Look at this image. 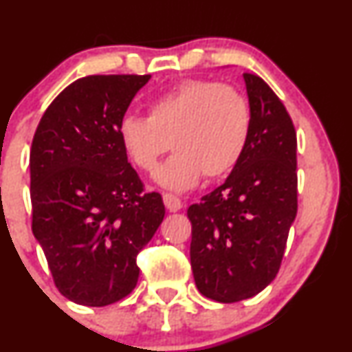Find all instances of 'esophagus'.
I'll use <instances>...</instances> for the list:
<instances>
[{"mask_svg": "<svg viewBox=\"0 0 352 352\" xmlns=\"http://www.w3.org/2000/svg\"><path fill=\"white\" fill-rule=\"evenodd\" d=\"M164 204L168 212H179L182 208V200L172 193H164Z\"/></svg>", "mask_w": 352, "mask_h": 352, "instance_id": "esophagus-1", "label": "esophagus"}]
</instances>
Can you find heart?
Segmentation results:
<instances>
[{
  "mask_svg": "<svg viewBox=\"0 0 352 352\" xmlns=\"http://www.w3.org/2000/svg\"><path fill=\"white\" fill-rule=\"evenodd\" d=\"M250 132L252 112L243 96L207 79L177 84L148 104V119L125 116L119 124L124 152L140 170L152 172L168 147L175 151L155 179L177 192L195 187L201 175L227 177L240 164Z\"/></svg>",
  "mask_w": 352,
  "mask_h": 352,
  "instance_id": "heart-1",
  "label": "heart"
}]
</instances>
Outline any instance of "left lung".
I'll return each instance as SVG.
<instances>
[{
	"label": "left lung",
	"instance_id": "8db88e82",
	"mask_svg": "<svg viewBox=\"0 0 352 352\" xmlns=\"http://www.w3.org/2000/svg\"><path fill=\"white\" fill-rule=\"evenodd\" d=\"M252 132L223 185L190 205V263L199 292L218 302L248 300L280 272L298 212L296 131L260 76L245 72Z\"/></svg>",
	"mask_w": 352,
	"mask_h": 352
}]
</instances>
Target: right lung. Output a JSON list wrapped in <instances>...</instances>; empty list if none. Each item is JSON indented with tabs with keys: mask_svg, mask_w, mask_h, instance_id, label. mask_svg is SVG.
<instances>
[{
	"mask_svg": "<svg viewBox=\"0 0 352 352\" xmlns=\"http://www.w3.org/2000/svg\"><path fill=\"white\" fill-rule=\"evenodd\" d=\"M151 76H86L50 104L30 155L33 233L56 288L102 308L139 280L137 253L162 223L160 193L127 160L119 124Z\"/></svg>",
	"mask_w": 352,
	"mask_h": 352,
	"instance_id": "1",
	"label": "right lung"
}]
</instances>
